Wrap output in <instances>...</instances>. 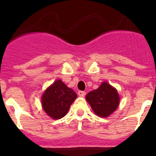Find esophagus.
<instances>
[{"label": "esophagus", "instance_id": "obj_1", "mask_svg": "<svg viewBox=\"0 0 156 156\" xmlns=\"http://www.w3.org/2000/svg\"><path fill=\"white\" fill-rule=\"evenodd\" d=\"M78 94H79V96H80V97H83V96L86 94V92L83 91V90H79V91H78Z\"/></svg>", "mask_w": 156, "mask_h": 156}]
</instances>
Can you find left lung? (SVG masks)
Wrapping results in <instances>:
<instances>
[{
    "label": "left lung",
    "mask_w": 156,
    "mask_h": 156,
    "mask_svg": "<svg viewBox=\"0 0 156 156\" xmlns=\"http://www.w3.org/2000/svg\"><path fill=\"white\" fill-rule=\"evenodd\" d=\"M95 114L101 117H108L117 108L119 103L118 92L108 83H102L97 90H92L86 95Z\"/></svg>",
    "instance_id": "1"
}]
</instances>
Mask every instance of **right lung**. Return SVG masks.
I'll use <instances>...</instances> for the list:
<instances>
[{
  "instance_id": "obj_1",
  "label": "right lung",
  "mask_w": 156,
  "mask_h": 156,
  "mask_svg": "<svg viewBox=\"0 0 156 156\" xmlns=\"http://www.w3.org/2000/svg\"><path fill=\"white\" fill-rule=\"evenodd\" d=\"M76 98L73 90L58 80L43 94V108L52 119H61L67 114L70 105Z\"/></svg>"
}]
</instances>
